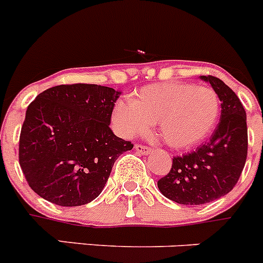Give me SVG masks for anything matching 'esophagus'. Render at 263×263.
<instances>
[{
  "instance_id": "obj_1",
  "label": "esophagus",
  "mask_w": 263,
  "mask_h": 263,
  "mask_svg": "<svg viewBox=\"0 0 263 263\" xmlns=\"http://www.w3.org/2000/svg\"><path fill=\"white\" fill-rule=\"evenodd\" d=\"M135 149H136L137 153L140 154H149L152 152V149L149 148V146L141 145V144H136V145H135Z\"/></svg>"
}]
</instances>
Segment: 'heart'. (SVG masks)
I'll use <instances>...</instances> for the list:
<instances>
[{
	"instance_id": "obj_1",
	"label": "heart",
	"mask_w": 263,
	"mask_h": 263,
	"mask_svg": "<svg viewBox=\"0 0 263 263\" xmlns=\"http://www.w3.org/2000/svg\"><path fill=\"white\" fill-rule=\"evenodd\" d=\"M219 112V98L212 88L157 83L141 88L129 102H118L112 123L123 137L148 134L157 123L162 140L170 148L187 151L209 139Z\"/></svg>"
}]
</instances>
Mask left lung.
Segmentation results:
<instances>
[{
  "mask_svg": "<svg viewBox=\"0 0 263 263\" xmlns=\"http://www.w3.org/2000/svg\"><path fill=\"white\" fill-rule=\"evenodd\" d=\"M220 100V120L209 141L174 157L170 173L158 180L165 197L183 205H202L223 197L236 185L248 154L247 114L239 97L215 76H201Z\"/></svg>",
  "mask_w": 263,
  "mask_h": 263,
  "instance_id": "left-lung-1",
  "label": "left lung"
}]
</instances>
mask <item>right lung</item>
I'll list each match as a JSON object with an SVG mask.
<instances>
[{"label": "right lung", "instance_id": "right-lung-1", "mask_svg": "<svg viewBox=\"0 0 263 263\" xmlns=\"http://www.w3.org/2000/svg\"><path fill=\"white\" fill-rule=\"evenodd\" d=\"M120 92L97 84L51 87L27 107L19 165L33 192L80 206L102 192L114 162L134 144L109 127Z\"/></svg>", "mask_w": 263, "mask_h": 263}]
</instances>
